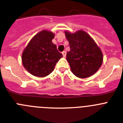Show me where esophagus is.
<instances>
[{
    "label": "esophagus",
    "mask_w": 123,
    "mask_h": 123,
    "mask_svg": "<svg viewBox=\"0 0 123 123\" xmlns=\"http://www.w3.org/2000/svg\"><path fill=\"white\" fill-rule=\"evenodd\" d=\"M62 54L64 57H65L66 56V51H63V52H62Z\"/></svg>",
    "instance_id": "34e87169"
}]
</instances>
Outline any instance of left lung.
Here are the masks:
<instances>
[{
    "label": "left lung",
    "instance_id": "obj_1",
    "mask_svg": "<svg viewBox=\"0 0 123 123\" xmlns=\"http://www.w3.org/2000/svg\"><path fill=\"white\" fill-rule=\"evenodd\" d=\"M64 33L70 46L66 59L72 73L79 78L92 76L103 64V55L99 47L84 31Z\"/></svg>",
    "mask_w": 123,
    "mask_h": 123
}]
</instances>
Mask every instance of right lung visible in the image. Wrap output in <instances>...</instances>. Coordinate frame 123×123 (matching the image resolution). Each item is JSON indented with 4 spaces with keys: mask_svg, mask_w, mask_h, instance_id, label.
<instances>
[{
    "mask_svg": "<svg viewBox=\"0 0 123 123\" xmlns=\"http://www.w3.org/2000/svg\"><path fill=\"white\" fill-rule=\"evenodd\" d=\"M52 32L42 30L29 41L22 54V62L30 74L36 77L48 76L54 69L56 63L62 57L52 40Z\"/></svg>",
    "mask_w": 123,
    "mask_h": 123,
    "instance_id": "1",
    "label": "right lung"
}]
</instances>
